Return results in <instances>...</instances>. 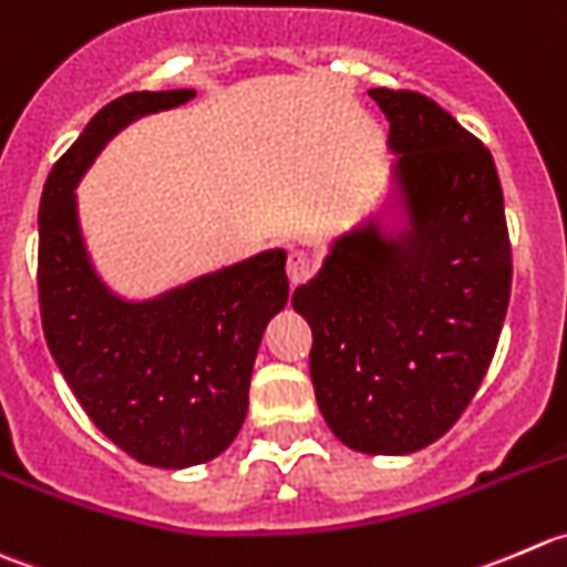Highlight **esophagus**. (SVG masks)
Listing matches in <instances>:
<instances>
[{
  "instance_id": "1",
  "label": "esophagus",
  "mask_w": 567,
  "mask_h": 567,
  "mask_svg": "<svg viewBox=\"0 0 567 567\" xmlns=\"http://www.w3.org/2000/svg\"><path fill=\"white\" fill-rule=\"evenodd\" d=\"M311 270H313L311 256L302 254V250H291L289 261H286V276H289L291 286H297V284L306 281V278L311 276Z\"/></svg>"
}]
</instances>
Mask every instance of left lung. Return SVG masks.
Wrapping results in <instances>:
<instances>
[{"label": "left lung", "instance_id": "obj_1", "mask_svg": "<svg viewBox=\"0 0 567 567\" xmlns=\"http://www.w3.org/2000/svg\"><path fill=\"white\" fill-rule=\"evenodd\" d=\"M389 121V209L330 245L291 306L313 333L311 383L336 439L411 455L461 419L496 352L513 284L493 156L413 91H369Z\"/></svg>", "mask_w": 567, "mask_h": 567}]
</instances>
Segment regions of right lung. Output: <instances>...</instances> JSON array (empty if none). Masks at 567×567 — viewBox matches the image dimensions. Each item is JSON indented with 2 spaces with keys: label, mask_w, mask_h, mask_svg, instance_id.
<instances>
[{
  "label": "right lung",
  "mask_w": 567,
  "mask_h": 567,
  "mask_svg": "<svg viewBox=\"0 0 567 567\" xmlns=\"http://www.w3.org/2000/svg\"><path fill=\"white\" fill-rule=\"evenodd\" d=\"M189 99L187 87L126 93L95 112L49 173L38 209L49 352L95 427L156 468L209 463L237 439L261 336L289 300L281 248L145 300L121 297L95 270L76 184L121 128Z\"/></svg>",
  "instance_id": "1"
}]
</instances>
